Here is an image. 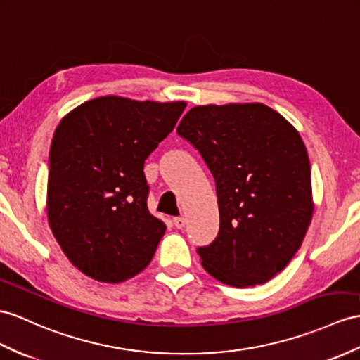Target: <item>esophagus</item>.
<instances>
[{
	"mask_svg": "<svg viewBox=\"0 0 360 360\" xmlns=\"http://www.w3.org/2000/svg\"><path fill=\"white\" fill-rule=\"evenodd\" d=\"M172 223H174L175 227H177V229H183V227H185V224H186V220L183 217H174Z\"/></svg>",
	"mask_w": 360,
	"mask_h": 360,
	"instance_id": "esophagus-1",
	"label": "esophagus"
}]
</instances>
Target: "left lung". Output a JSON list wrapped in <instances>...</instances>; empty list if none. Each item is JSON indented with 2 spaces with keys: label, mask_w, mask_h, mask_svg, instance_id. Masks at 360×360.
Here are the masks:
<instances>
[{
  "label": "left lung",
  "mask_w": 360,
  "mask_h": 360,
  "mask_svg": "<svg viewBox=\"0 0 360 360\" xmlns=\"http://www.w3.org/2000/svg\"><path fill=\"white\" fill-rule=\"evenodd\" d=\"M177 133L197 148L217 186L220 231L197 250L205 270L232 287L270 281L301 248L313 217L300 133L264 103L200 105Z\"/></svg>",
  "instance_id": "obj_1"
}]
</instances>
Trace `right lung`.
I'll return each mask as SVG.
<instances>
[{
    "instance_id": "1",
    "label": "right lung",
    "mask_w": 360,
    "mask_h": 360,
    "mask_svg": "<svg viewBox=\"0 0 360 360\" xmlns=\"http://www.w3.org/2000/svg\"><path fill=\"white\" fill-rule=\"evenodd\" d=\"M186 102L102 96L63 117L50 148L47 215L72 264L117 284L150 264L166 231L146 205L143 165Z\"/></svg>"
}]
</instances>
